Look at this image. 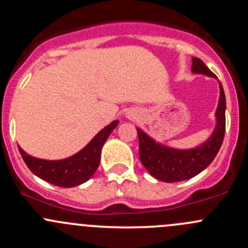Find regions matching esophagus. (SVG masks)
I'll use <instances>...</instances> for the list:
<instances>
[{
  "instance_id": "34e87169",
  "label": "esophagus",
  "mask_w": 248,
  "mask_h": 248,
  "mask_svg": "<svg viewBox=\"0 0 248 248\" xmlns=\"http://www.w3.org/2000/svg\"><path fill=\"white\" fill-rule=\"evenodd\" d=\"M128 118H130V119H131V118H134V115L133 114H128Z\"/></svg>"
}]
</instances>
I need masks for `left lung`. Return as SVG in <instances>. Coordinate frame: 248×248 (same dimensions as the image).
<instances>
[{
  "label": "left lung",
  "instance_id": "obj_1",
  "mask_svg": "<svg viewBox=\"0 0 248 248\" xmlns=\"http://www.w3.org/2000/svg\"><path fill=\"white\" fill-rule=\"evenodd\" d=\"M191 70L195 74H203L217 79L216 75L200 58H192ZM219 90L220 95L216 110V128L211 136L197 147L188 150L168 147L153 140L140 128L136 129L139 135L140 161L153 178L166 183L187 180L196 176L212 163L223 143L225 134L226 102L221 82H219Z\"/></svg>",
  "mask_w": 248,
  "mask_h": 248
}]
</instances>
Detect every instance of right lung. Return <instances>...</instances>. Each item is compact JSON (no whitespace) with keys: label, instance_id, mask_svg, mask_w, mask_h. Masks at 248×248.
I'll return each instance as SVG.
<instances>
[{"label":"right lung","instance_id":"add662e5","mask_svg":"<svg viewBox=\"0 0 248 248\" xmlns=\"http://www.w3.org/2000/svg\"><path fill=\"white\" fill-rule=\"evenodd\" d=\"M119 120L102 129L82 150L60 161H47L31 157L19 146V152L28 168L36 176L60 187H74L86 183L95 174L101 159V151Z\"/></svg>","mask_w":248,"mask_h":248}]
</instances>
